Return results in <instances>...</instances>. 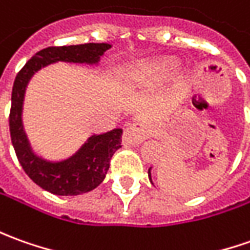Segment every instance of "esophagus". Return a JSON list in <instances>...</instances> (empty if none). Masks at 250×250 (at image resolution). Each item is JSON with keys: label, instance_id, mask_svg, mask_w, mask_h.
<instances>
[{"label": "esophagus", "instance_id": "obj_1", "mask_svg": "<svg viewBox=\"0 0 250 250\" xmlns=\"http://www.w3.org/2000/svg\"><path fill=\"white\" fill-rule=\"evenodd\" d=\"M146 138V128L141 123H134L125 128L123 139L127 144H141L144 139Z\"/></svg>", "mask_w": 250, "mask_h": 250}]
</instances>
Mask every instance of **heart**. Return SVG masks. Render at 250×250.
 <instances>
[{"label": "heart", "mask_w": 250, "mask_h": 250, "mask_svg": "<svg viewBox=\"0 0 250 250\" xmlns=\"http://www.w3.org/2000/svg\"><path fill=\"white\" fill-rule=\"evenodd\" d=\"M175 64L174 61L171 60H156L145 64L138 69L132 71L127 76V83L130 86H137L139 83L147 82L152 79H157L161 76L168 75L172 69H174Z\"/></svg>", "instance_id": "obj_1"}]
</instances>
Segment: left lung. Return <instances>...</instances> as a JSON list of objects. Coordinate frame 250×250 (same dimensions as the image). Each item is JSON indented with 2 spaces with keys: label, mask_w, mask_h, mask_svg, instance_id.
<instances>
[{
  "label": "left lung",
  "mask_w": 250,
  "mask_h": 250,
  "mask_svg": "<svg viewBox=\"0 0 250 250\" xmlns=\"http://www.w3.org/2000/svg\"><path fill=\"white\" fill-rule=\"evenodd\" d=\"M149 179H150V168H149Z\"/></svg>",
  "instance_id": "obj_1"
}]
</instances>
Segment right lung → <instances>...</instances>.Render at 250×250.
Wrapping results in <instances>:
<instances>
[{
	"label": "right lung",
	"instance_id": "obj_1",
	"mask_svg": "<svg viewBox=\"0 0 250 250\" xmlns=\"http://www.w3.org/2000/svg\"><path fill=\"white\" fill-rule=\"evenodd\" d=\"M109 47L111 45L108 43L49 46L34 54L16 75L9 112L12 145L25 174L38 186L52 194L78 196L96 189L109 169L113 153L122 146L120 142L123 131L116 128L106 134L91 137L75 156L65 161L49 163L42 160L31 152L21 125V105L25 86L34 72L50 62L68 61L94 64Z\"/></svg>",
	"mask_w": 250,
	"mask_h": 250
}]
</instances>
